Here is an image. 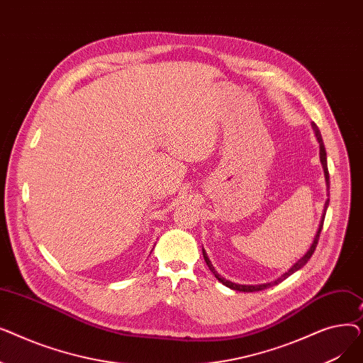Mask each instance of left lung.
I'll list each match as a JSON object with an SVG mask.
<instances>
[{"label": "left lung", "instance_id": "left-lung-1", "mask_svg": "<svg viewBox=\"0 0 363 363\" xmlns=\"http://www.w3.org/2000/svg\"><path fill=\"white\" fill-rule=\"evenodd\" d=\"M312 128H313V130H315V135H316V138H318V141H319V156H320V163H322V167H323V174H325L327 189L330 191V174H328V166H327V151H325V145H323V141H322V137H320L319 128L316 126V123H315V122H312ZM328 196H330V194H328ZM328 204H330V199L325 201V207H323V213H322V219H320V223H319V228H318V233H316V235H315V238H313V242H312V245H311V249L308 250V253L304 255V256H303L297 263H294V264L291 266V268H290V271H289V272H285V274H284L279 279H277L275 282L260 284V285H241V284H235V282L228 281V279L222 278V277L215 271L213 264L211 263V260H208V257H207L206 252L203 250V257H204V260H206V264L208 266V269L212 271V274L216 277V279H218V281H220L223 285H226V287H230V289H233V290L244 291V293H253V291H262V290H264V289H269V287H272V284H278V282H281L282 279L289 278V277H290L291 274H294L296 271L301 269L303 266L308 263V260L312 257V255H313V252H315V249H316V245H318V240H319L320 230H322V226H323V219H325V213H327V207H328Z\"/></svg>", "mask_w": 363, "mask_h": 363}]
</instances>
